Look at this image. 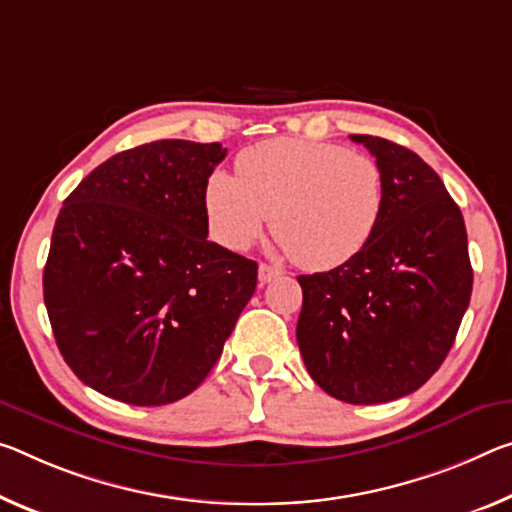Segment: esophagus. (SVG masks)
Returning <instances> with one entry per match:
<instances>
[{
    "instance_id": "1",
    "label": "esophagus",
    "mask_w": 512,
    "mask_h": 512,
    "mask_svg": "<svg viewBox=\"0 0 512 512\" xmlns=\"http://www.w3.org/2000/svg\"><path fill=\"white\" fill-rule=\"evenodd\" d=\"M282 271L275 269V266H269V264H259V282L262 285H266V282H271L275 278H280Z\"/></svg>"
}]
</instances>
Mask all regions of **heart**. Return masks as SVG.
<instances>
[{
  "mask_svg": "<svg viewBox=\"0 0 512 512\" xmlns=\"http://www.w3.org/2000/svg\"><path fill=\"white\" fill-rule=\"evenodd\" d=\"M385 207L380 166L335 143L273 139L243 150L237 177L207 180L205 214L214 239L243 250L273 216V234L300 266L337 269L360 255Z\"/></svg>",
  "mask_w": 512,
  "mask_h": 512,
  "instance_id": "obj_1",
  "label": "heart"
}]
</instances>
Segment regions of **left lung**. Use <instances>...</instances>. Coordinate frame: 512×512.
<instances>
[{
    "mask_svg": "<svg viewBox=\"0 0 512 512\" xmlns=\"http://www.w3.org/2000/svg\"><path fill=\"white\" fill-rule=\"evenodd\" d=\"M380 166L385 207L367 248L298 275L296 339L314 383L339 401L387 403L440 369L472 296L467 230L440 175L408 148L351 134Z\"/></svg>",
    "mask_w": 512,
    "mask_h": 512,
    "instance_id": "8db88e82",
    "label": "left lung"
}]
</instances>
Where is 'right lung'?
Instances as JSON below:
<instances>
[{"mask_svg":"<svg viewBox=\"0 0 512 512\" xmlns=\"http://www.w3.org/2000/svg\"><path fill=\"white\" fill-rule=\"evenodd\" d=\"M221 143L113 154L63 202L43 273L56 346L75 376L129 405L191 394L257 287V262L209 241L205 189Z\"/></svg>","mask_w":512,"mask_h":512,"instance_id":"right-lung-1","label":"right lung"}]
</instances>
